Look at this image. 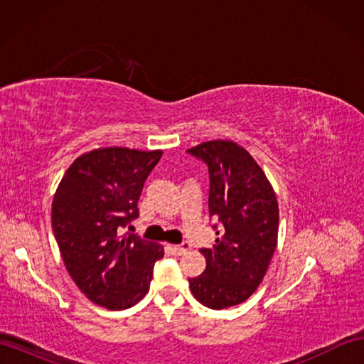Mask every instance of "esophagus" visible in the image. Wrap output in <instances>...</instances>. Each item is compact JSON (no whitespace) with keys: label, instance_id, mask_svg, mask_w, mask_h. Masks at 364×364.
<instances>
[{"label":"esophagus","instance_id":"obj_1","mask_svg":"<svg viewBox=\"0 0 364 364\" xmlns=\"http://www.w3.org/2000/svg\"><path fill=\"white\" fill-rule=\"evenodd\" d=\"M189 249H191V244H188V242H183L180 245H168V250L173 255H178V257L183 253H186Z\"/></svg>","mask_w":364,"mask_h":364}]
</instances>
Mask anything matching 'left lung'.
Listing matches in <instances>:
<instances>
[{
  "mask_svg": "<svg viewBox=\"0 0 364 364\" xmlns=\"http://www.w3.org/2000/svg\"><path fill=\"white\" fill-rule=\"evenodd\" d=\"M188 153L206 162L210 215L220 223L215 244L200 250L203 274L189 286L200 304L223 310L249 299L267 272L278 237L277 197L258 162L233 141L203 142Z\"/></svg>",
  "mask_w": 364,
  "mask_h": 364,
  "instance_id": "left-lung-1",
  "label": "left lung"
}]
</instances>
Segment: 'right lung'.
<instances>
[{
	"label": "right lung",
	"instance_id": "right-lung-1",
	"mask_svg": "<svg viewBox=\"0 0 364 364\" xmlns=\"http://www.w3.org/2000/svg\"><path fill=\"white\" fill-rule=\"evenodd\" d=\"M162 156L106 146L81 154L67 168L51 205V225L65 269L81 292L107 310H127L149 292L156 242L122 235L139 218L146 176Z\"/></svg>",
	"mask_w": 364,
	"mask_h": 364
}]
</instances>
